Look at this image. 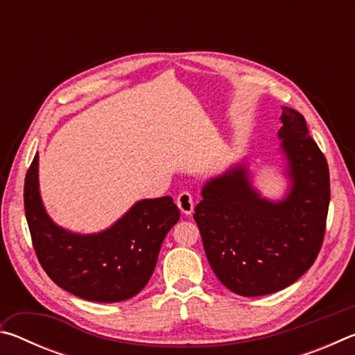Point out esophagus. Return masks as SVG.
Wrapping results in <instances>:
<instances>
[{"instance_id": "obj_1", "label": "esophagus", "mask_w": 355, "mask_h": 355, "mask_svg": "<svg viewBox=\"0 0 355 355\" xmlns=\"http://www.w3.org/2000/svg\"><path fill=\"white\" fill-rule=\"evenodd\" d=\"M177 205L180 208V211L188 216L194 211V197H192L191 192L182 191L177 197Z\"/></svg>"}]
</instances>
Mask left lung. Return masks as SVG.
I'll use <instances>...</instances> for the list:
<instances>
[{
    "label": "left lung",
    "mask_w": 355,
    "mask_h": 355,
    "mask_svg": "<svg viewBox=\"0 0 355 355\" xmlns=\"http://www.w3.org/2000/svg\"><path fill=\"white\" fill-rule=\"evenodd\" d=\"M279 139L290 191L272 202L238 164L202 188L194 220L209 266L239 296H264L294 284L320 254L330 202L327 161L300 112L282 107Z\"/></svg>",
    "instance_id": "1"
}]
</instances>
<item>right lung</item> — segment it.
<instances>
[{"label": "right lung", "instance_id": "right-lung-1", "mask_svg": "<svg viewBox=\"0 0 355 355\" xmlns=\"http://www.w3.org/2000/svg\"><path fill=\"white\" fill-rule=\"evenodd\" d=\"M25 214L42 268L58 286L94 302L136 296L155 271L167 232L180 211L172 197L136 202L110 228L80 235L56 225L39 191V155L25 178Z\"/></svg>", "mask_w": 355, "mask_h": 355}]
</instances>
